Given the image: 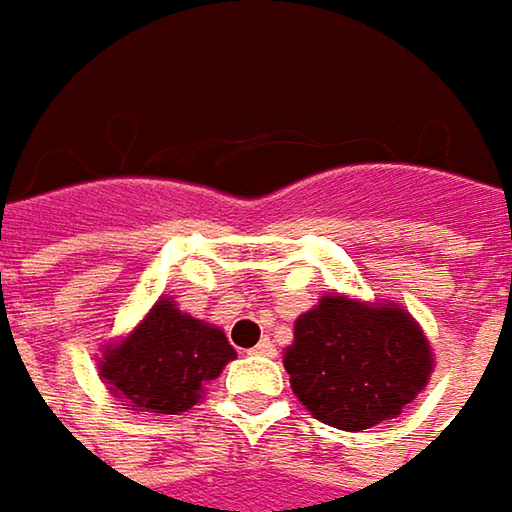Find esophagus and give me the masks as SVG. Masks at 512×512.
I'll use <instances>...</instances> for the list:
<instances>
[{
	"label": "esophagus",
	"instance_id": "34e87169",
	"mask_svg": "<svg viewBox=\"0 0 512 512\" xmlns=\"http://www.w3.org/2000/svg\"><path fill=\"white\" fill-rule=\"evenodd\" d=\"M250 353H253V356H265V359H270V356H276V347L270 344V339H262Z\"/></svg>",
	"mask_w": 512,
	"mask_h": 512
}]
</instances>
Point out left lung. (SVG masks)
I'll return each mask as SVG.
<instances>
[{
	"label": "left lung",
	"mask_w": 512,
	"mask_h": 512,
	"mask_svg": "<svg viewBox=\"0 0 512 512\" xmlns=\"http://www.w3.org/2000/svg\"><path fill=\"white\" fill-rule=\"evenodd\" d=\"M430 367L427 339L404 310L344 296H325L302 313L285 353L299 402L339 430L396 419L427 384Z\"/></svg>",
	"instance_id": "8db88e82"
}]
</instances>
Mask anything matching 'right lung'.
<instances>
[{"label": "right lung", "mask_w": 512, "mask_h": 512, "mask_svg": "<svg viewBox=\"0 0 512 512\" xmlns=\"http://www.w3.org/2000/svg\"><path fill=\"white\" fill-rule=\"evenodd\" d=\"M236 350L210 327L159 299L128 339L105 350L99 373L130 410L176 416L193 407L202 384L216 379Z\"/></svg>", "instance_id": "obj_1"}]
</instances>
